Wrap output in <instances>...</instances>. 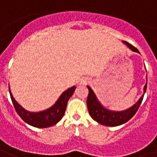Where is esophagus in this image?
I'll list each match as a JSON object with an SVG mask.
<instances>
[{
	"mask_svg": "<svg viewBox=\"0 0 157 157\" xmlns=\"http://www.w3.org/2000/svg\"><path fill=\"white\" fill-rule=\"evenodd\" d=\"M84 84H85V83H84Z\"/></svg>",
	"mask_w": 157,
	"mask_h": 157,
	"instance_id": "1",
	"label": "esophagus"
}]
</instances>
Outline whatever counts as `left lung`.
I'll use <instances>...</instances> for the list:
<instances>
[{
	"label": "left lung",
	"mask_w": 157,
	"mask_h": 157,
	"mask_svg": "<svg viewBox=\"0 0 157 157\" xmlns=\"http://www.w3.org/2000/svg\"><path fill=\"white\" fill-rule=\"evenodd\" d=\"M124 43L133 52H140L135 47H133L130 43H128L127 41H124ZM146 87H147V84L144 86V93L146 91ZM87 88L89 92H88V95L86 98V105H87V109H88L90 116L98 123L105 125V126H109V127H117L119 125L124 124L125 122L130 120L139 109L144 98V95H142V97L139 99V101L131 108L123 111L117 112V111L108 110L104 108L100 105V103L98 101L97 98L95 96L94 91L91 89V87L87 86Z\"/></svg>",
	"instance_id": "8db88e82"
}]
</instances>
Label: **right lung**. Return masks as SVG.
Listing matches in <instances>:
<instances>
[{
  "instance_id": "add662e5",
  "label": "right lung",
  "mask_w": 157,
  "mask_h": 157,
  "mask_svg": "<svg viewBox=\"0 0 157 157\" xmlns=\"http://www.w3.org/2000/svg\"><path fill=\"white\" fill-rule=\"evenodd\" d=\"M75 89V86H74L66 91H64L53 106L46 109L44 111L37 113L29 112L18 105L16 100L14 99L13 96L12 95L10 87L9 93L15 110L17 111V115L21 117L22 120H24L26 123H28L35 128H44L52 127L56 123H58L62 119L63 114L65 112V109H66L68 100L72 96V94H74Z\"/></svg>"
}]
</instances>
